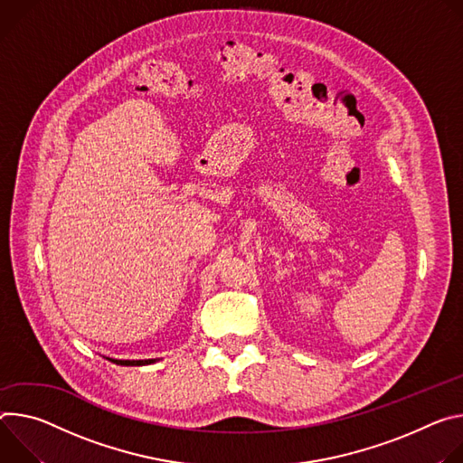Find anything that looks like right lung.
I'll use <instances>...</instances> for the list:
<instances>
[{"label":"right lung","instance_id":"add662e5","mask_svg":"<svg viewBox=\"0 0 463 463\" xmlns=\"http://www.w3.org/2000/svg\"><path fill=\"white\" fill-rule=\"evenodd\" d=\"M105 358L118 366H146V364L156 363V358H145V361H119V358H110V356H105Z\"/></svg>","mask_w":463,"mask_h":463}]
</instances>
